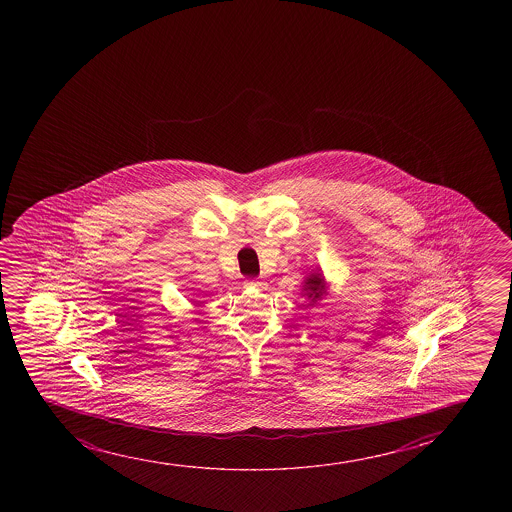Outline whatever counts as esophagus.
<instances>
[{
    "mask_svg": "<svg viewBox=\"0 0 512 512\" xmlns=\"http://www.w3.org/2000/svg\"><path fill=\"white\" fill-rule=\"evenodd\" d=\"M245 287L262 288L264 287V281L259 280H246Z\"/></svg>",
    "mask_w": 512,
    "mask_h": 512,
    "instance_id": "1",
    "label": "esophagus"
}]
</instances>
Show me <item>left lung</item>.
Masks as SVG:
<instances>
[{
    "label": "left lung",
    "mask_w": 512,
    "mask_h": 512,
    "mask_svg": "<svg viewBox=\"0 0 512 512\" xmlns=\"http://www.w3.org/2000/svg\"><path fill=\"white\" fill-rule=\"evenodd\" d=\"M304 290L308 292V299L311 301H315L318 299L320 295L323 294V278L320 274H311L308 280H306V285H304Z\"/></svg>",
    "instance_id": "left-lung-1"
}]
</instances>
